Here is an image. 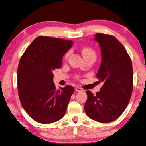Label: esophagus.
I'll return each mask as SVG.
<instances>
[{
    "label": "esophagus",
    "instance_id": "34e87169",
    "mask_svg": "<svg viewBox=\"0 0 146 146\" xmlns=\"http://www.w3.org/2000/svg\"><path fill=\"white\" fill-rule=\"evenodd\" d=\"M75 91L77 92H82L83 91V89L81 88H79V87H76V88H75Z\"/></svg>",
    "mask_w": 146,
    "mask_h": 146
}]
</instances>
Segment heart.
I'll return each mask as SVG.
<instances>
[{
	"label": "heart",
	"mask_w": 146,
	"mask_h": 146,
	"mask_svg": "<svg viewBox=\"0 0 146 146\" xmlns=\"http://www.w3.org/2000/svg\"><path fill=\"white\" fill-rule=\"evenodd\" d=\"M82 53L84 58L88 56H91V55H94V56H96V53L94 50L93 49L90 48H84L82 50ZM68 55H69V53H67V55H66V58H67Z\"/></svg>",
	"instance_id": "1"
}]
</instances>
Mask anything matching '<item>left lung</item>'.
I'll use <instances>...</instances> for the list:
<instances>
[{
    "label": "left lung",
    "instance_id": "obj_1",
    "mask_svg": "<svg viewBox=\"0 0 146 146\" xmlns=\"http://www.w3.org/2000/svg\"><path fill=\"white\" fill-rule=\"evenodd\" d=\"M94 40L98 42L102 54L96 77L104 84L96 95L86 92L88 99L84 109L94 121L110 123L122 114L131 96L132 62L123 44L115 37L96 34Z\"/></svg>",
    "mask_w": 146,
    "mask_h": 146
}]
</instances>
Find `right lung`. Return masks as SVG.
<instances>
[{"label":"right lung","instance_id":"obj_1","mask_svg":"<svg viewBox=\"0 0 146 146\" xmlns=\"http://www.w3.org/2000/svg\"><path fill=\"white\" fill-rule=\"evenodd\" d=\"M73 42L39 36L24 52L17 69L18 94L28 115L36 122L50 124L59 121L67 110L74 88L56 90L52 71L60 69L62 58Z\"/></svg>","mask_w":146,"mask_h":146}]
</instances>
